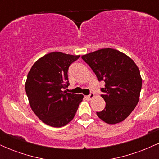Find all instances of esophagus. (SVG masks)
Masks as SVG:
<instances>
[{
  "label": "esophagus",
  "instance_id": "esophagus-1",
  "mask_svg": "<svg viewBox=\"0 0 159 159\" xmlns=\"http://www.w3.org/2000/svg\"><path fill=\"white\" fill-rule=\"evenodd\" d=\"M93 97H94V93H90L89 94L88 96H86V98H87L88 100H91Z\"/></svg>",
  "mask_w": 159,
  "mask_h": 159
}]
</instances>
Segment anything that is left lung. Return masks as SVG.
<instances>
[{
	"label": "left lung",
	"instance_id": "8db88e82",
	"mask_svg": "<svg viewBox=\"0 0 159 159\" xmlns=\"http://www.w3.org/2000/svg\"><path fill=\"white\" fill-rule=\"evenodd\" d=\"M96 74L98 81L105 82L100 90L105 107L96 114L108 124L123 121L138 102L142 79L134 62L123 53L102 48L81 57Z\"/></svg>",
	"mask_w": 159,
	"mask_h": 159
}]
</instances>
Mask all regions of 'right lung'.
<instances>
[{
	"mask_svg": "<svg viewBox=\"0 0 159 159\" xmlns=\"http://www.w3.org/2000/svg\"><path fill=\"white\" fill-rule=\"evenodd\" d=\"M79 57L59 52L49 53L38 60L27 75L25 90L31 109L50 126L69 123L83 99V95L65 90L69 85V66Z\"/></svg>",
	"mask_w": 159,
	"mask_h": 159,
	"instance_id": "right-lung-1",
	"label": "right lung"
}]
</instances>
